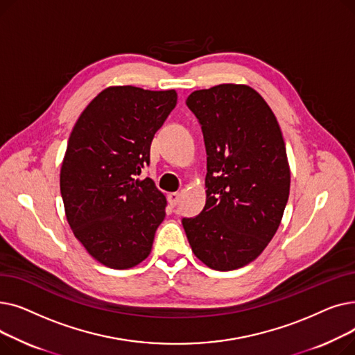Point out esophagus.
Instances as JSON below:
<instances>
[{"label": "esophagus", "mask_w": 355, "mask_h": 355, "mask_svg": "<svg viewBox=\"0 0 355 355\" xmlns=\"http://www.w3.org/2000/svg\"><path fill=\"white\" fill-rule=\"evenodd\" d=\"M166 197H168V202H170V206L175 207L178 204V200H180V194L178 193H170Z\"/></svg>", "instance_id": "34e87169"}]
</instances>
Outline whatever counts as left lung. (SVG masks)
<instances>
[{"instance_id": "left-lung-1", "label": "left lung", "mask_w": 355, "mask_h": 355, "mask_svg": "<svg viewBox=\"0 0 355 355\" xmlns=\"http://www.w3.org/2000/svg\"><path fill=\"white\" fill-rule=\"evenodd\" d=\"M187 106L207 153L206 206L182 227L194 254L214 270L243 268L265 250L286 207L291 171L272 109L246 85L196 90Z\"/></svg>"}]
</instances>
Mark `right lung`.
<instances>
[{
  "mask_svg": "<svg viewBox=\"0 0 355 355\" xmlns=\"http://www.w3.org/2000/svg\"><path fill=\"white\" fill-rule=\"evenodd\" d=\"M175 105V90L112 86L71 130L60 170L66 218L87 253L107 268H134L151 253L166 200L151 178L138 175Z\"/></svg>",
  "mask_w": 355,
  "mask_h": 355,
  "instance_id": "1",
  "label": "right lung"
}]
</instances>
